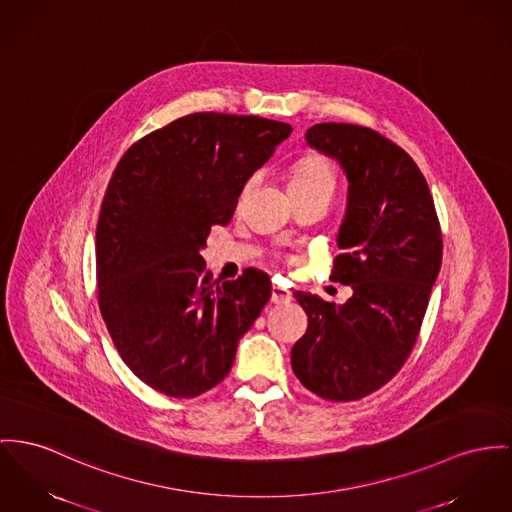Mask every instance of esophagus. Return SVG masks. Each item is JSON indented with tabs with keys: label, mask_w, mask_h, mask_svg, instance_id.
I'll use <instances>...</instances> for the list:
<instances>
[{
	"label": "esophagus",
	"mask_w": 512,
	"mask_h": 512,
	"mask_svg": "<svg viewBox=\"0 0 512 512\" xmlns=\"http://www.w3.org/2000/svg\"><path fill=\"white\" fill-rule=\"evenodd\" d=\"M291 299H293V293H291L285 285L273 283L272 303H275V305H285V303H289Z\"/></svg>",
	"instance_id": "34e87169"
}]
</instances>
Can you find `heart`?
Listing matches in <instances>:
<instances>
[{"instance_id": "1", "label": "heart", "mask_w": 512, "mask_h": 512, "mask_svg": "<svg viewBox=\"0 0 512 512\" xmlns=\"http://www.w3.org/2000/svg\"><path fill=\"white\" fill-rule=\"evenodd\" d=\"M334 190H336V171L326 157L318 153H308L293 165L291 178H289L291 194H303V192L334 194Z\"/></svg>"}]
</instances>
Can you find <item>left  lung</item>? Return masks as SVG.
<instances>
[{"label": "left lung", "instance_id": "left-lung-1", "mask_svg": "<svg viewBox=\"0 0 512 512\" xmlns=\"http://www.w3.org/2000/svg\"><path fill=\"white\" fill-rule=\"evenodd\" d=\"M310 147L340 161L349 180L332 279L351 285L345 305L297 291L308 328L291 349L303 386L330 402L376 392L408 361L431 287L441 270L443 235L427 180L392 139L355 124H314Z\"/></svg>", "mask_w": 512, "mask_h": 512}]
</instances>
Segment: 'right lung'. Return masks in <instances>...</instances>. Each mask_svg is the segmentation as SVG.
Returning a JSON list of instances; mask_svg holds the SVG:
<instances>
[{
  "label": "right lung",
  "mask_w": 512,
  "mask_h": 512,
  "mask_svg": "<svg viewBox=\"0 0 512 512\" xmlns=\"http://www.w3.org/2000/svg\"><path fill=\"white\" fill-rule=\"evenodd\" d=\"M289 134L260 116L194 112L137 139L112 172L97 223L99 307L122 361L153 390L196 398L217 386L270 301L266 273L213 281L200 250Z\"/></svg>",
  "instance_id": "1"
}]
</instances>
